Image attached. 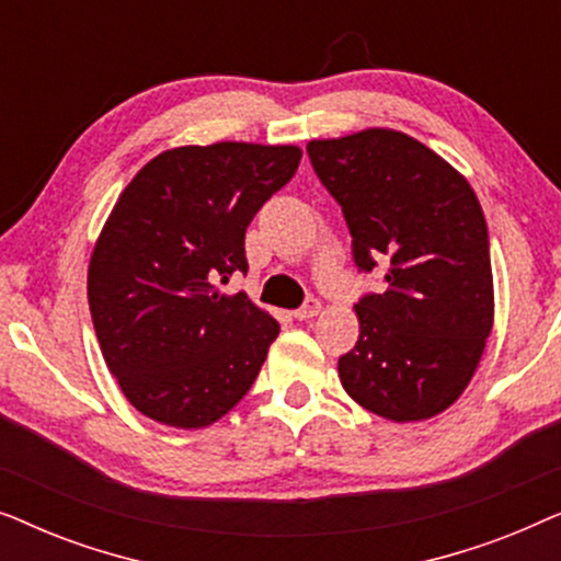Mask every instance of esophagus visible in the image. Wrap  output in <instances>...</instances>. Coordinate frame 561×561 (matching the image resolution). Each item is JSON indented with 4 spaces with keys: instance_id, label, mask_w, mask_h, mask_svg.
Returning a JSON list of instances; mask_svg holds the SVG:
<instances>
[{
    "instance_id": "34e87169",
    "label": "esophagus",
    "mask_w": 561,
    "mask_h": 561,
    "mask_svg": "<svg viewBox=\"0 0 561 561\" xmlns=\"http://www.w3.org/2000/svg\"><path fill=\"white\" fill-rule=\"evenodd\" d=\"M319 311H321V301H319V298H306V304L301 306V309L294 311V317H296L298 321H306V319L317 317Z\"/></svg>"
}]
</instances>
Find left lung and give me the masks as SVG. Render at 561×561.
Returning <instances> with one entry per match:
<instances>
[{
  "instance_id": "obj_1",
  "label": "left lung",
  "mask_w": 561,
  "mask_h": 561,
  "mask_svg": "<svg viewBox=\"0 0 561 561\" xmlns=\"http://www.w3.org/2000/svg\"><path fill=\"white\" fill-rule=\"evenodd\" d=\"M342 206L359 273L382 265L380 294L355 304L359 340L340 380L390 421L432 419L462 396L493 329L485 214L462 175L396 129L306 145Z\"/></svg>"
}]
</instances>
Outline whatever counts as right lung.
Instances as JSON below:
<instances>
[{
  "instance_id": "right-lung-1",
  "label": "right lung",
  "mask_w": 561,
  "mask_h": 561,
  "mask_svg": "<svg viewBox=\"0 0 561 561\" xmlns=\"http://www.w3.org/2000/svg\"><path fill=\"white\" fill-rule=\"evenodd\" d=\"M298 163L294 145H188L122 191L91 255L89 309L106 367L148 419L209 426L255 382L280 327L217 286L248 275L244 232Z\"/></svg>"
}]
</instances>
